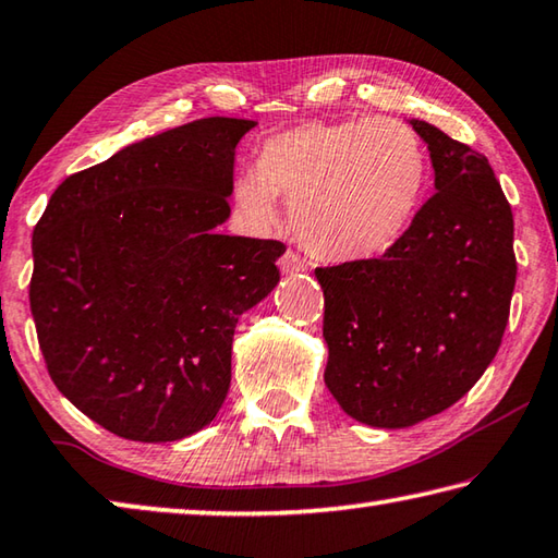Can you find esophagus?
<instances>
[{
  "mask_svg": "<svg viewBox=\"0 0 558 558\" xmlns=\"http://www.w3.org/2000/svg\"><path fill=\"white\" fill-rule=\"evenodd\" d=\"M278 268L286 272V276H295V272H307L310 270V263L305 258H300L298 253L286 251L278 258Z\"/></svg>",
  "mask_w": 558,
  "mask_h": 558,
  "instance_id": "34e87169",
  "label": "esophagus"
}]
</instances>
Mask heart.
Masks as SVG:
<instances>
[{
  "mask_svg": "<svg viewBox=\"0 0 558 558\" xmlns=\"http://www.w3.org/2000/svg\"><path fill=\"white\" fill-rule=\"evenodd\" d=\"M429 182L422 138L398 119L305 121L260 144L234 199L253 229L278 225V195L310 251L366 258L408 234Z\"/></svg>",
  "mask_w": 558,
  "mask_h": 558,
  "instance_id": "obj_1",
  "label": "heart"
}]
</instances>
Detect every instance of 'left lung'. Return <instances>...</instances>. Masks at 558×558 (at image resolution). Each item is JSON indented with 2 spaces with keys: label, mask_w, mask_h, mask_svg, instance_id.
<instances>
[{
  "label": "left lung",
  "mask_w": 558,
  "mask_h": 558,
  "mask_svg": "<svg viewBox=\"0 0 558 558\" xmlns=\"http://www.w3.org/2000/svg\"><path fill=\"white\" fill-rule=\"evenodd\" d=\"M437 192L380 258L317 268L324 290V368L356 422L412 427L461 400L490 366L518 278L514 221L488 158L427 121Z\"/></svg>",
  "instance_id": "1"
}]
</instances>
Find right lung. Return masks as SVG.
Returning a JSON list of instances; mask_svg holds the SVG:
<instances>
[{
	"label": "right lung",
	"mask_w": 558,
	"mask_h": 558,
	"mask_svg": "<svg viewBox=\"0 0 558 558\" xmlns=\"http://www.w3.org/2000/svg\"><path fill=\"white\" fill-rule=\"evenodd\" d=\"M248 119L209 117L65 178L34 229L28 286L56 388L117 437L178 441L217 417L241 314L286 244L217 234Z\"/></svg>",
	"instance_id": "add662e5"
}]
</instances>
